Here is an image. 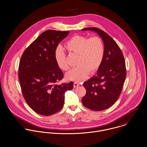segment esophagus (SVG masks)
<instances>
[{
  "label": "esophagus",
  "instance_id": "34e87169",
  "mask_svg": "<svg viewBox=\"0 0 147 147\" xmlns=\"http://www.w3.org/2000/svg\"><path fill=\"white\" fill-rule=\"evenodd\" d=\"M80 85V84L79 83H78V82H74V88H76V87H78V86H79Z\"/></svg>",
  "mask_w": 147,
  "mask_h": 147
}]
</instances>
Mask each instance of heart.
Wrapping results in <instances>:
<instances>
[{
  "label": "heart",
  "mask_w": 147,
  "mask_h": 147,
  "mask_svg": "<svg viewBox=\"0 0 147 147\" xmlns=\"http://www.w3.org/2000/svg\"><path fill=\"white\" fill-rule=\"evenodd\" d=\"M65 48L70 53L78 55L76 62L78 66L66 74L68 80L74 81L84 80L89 73L93 74L96 71L102 63L105 46L100 37L88 38L84 35H75L66 42ZM54 58L60 69L63 71L68 69L66 54L59 47L55 50Z\"/></svg>",
  "instance_id": "b5f03b06"
}]
</instances>
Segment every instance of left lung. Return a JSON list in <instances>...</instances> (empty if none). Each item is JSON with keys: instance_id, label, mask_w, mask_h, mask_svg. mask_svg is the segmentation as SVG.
Returning <instances> with one entry per match:
<instances>
[{"instance_id": "obj_1", "label": "left lung", "mask_w": 147, "mask_h": 147, "mask_svg": "<svg viewBox=\"0 0 147 147\" xmlns=\"http://www.w3.org/2000/svg\"><path fill=\"white\" fill-rule=\"evenodd\" d=\"M82 30L95 31L100 36L105 54L96 74L83 84L86 93L81 101L90 109L103 111L113 106L120 95L126 76L125 59L117 44L106 32L96 27Z\"/></svg>"}]
</instances>
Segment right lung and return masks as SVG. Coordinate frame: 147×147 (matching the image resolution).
I'll list each match as a JSON object with an SVG mask.
<instances>
[{
    "label": "right lung",
    "mask_w": 147,
    "mask_h": 147,
    "mask_svg": "<svg viewBox=\"0 0 147 147\" xmlns=\"http://www.w3.org/2000/svg\"><path fill=\"white\" fill-rule=\"evenodd\" d=\"M69 31L49 30L34 40L22 54L18 78L24 98L33 111L42 116L59 111L64 105L65 94L73 89L74 82H57L63 78L57 66L54 52Z\"/></svg>",
    "instance_id": "right-lung-1"
}]
</instances>
